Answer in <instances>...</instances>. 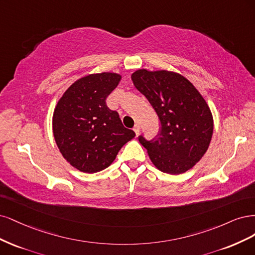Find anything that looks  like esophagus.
<instances>
[{
	"instance_id": "esophagus-1",
	"label": "esophagus",
	"mask_w": 255,
	"mask_h": 255,
	"mask_svg": "<svg viewBox=\"0 0 255 255\" xmlns=\"http://www.w3.org/2000/svg\"><path fill=\"white\" fill-rule=\"evenodd\" d=\"M139 129H141V127H139L138 124H136V125L133 127V131H134L136 135H138V133H139Z\"/></svg>"
}]
</instances>
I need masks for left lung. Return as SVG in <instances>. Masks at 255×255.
I'll return each mask as SVG.
<instances>
[{
  "instance_id": "8db88e82",
  "label": "left lung",
  "mask_w": 255,
  "mask_h": 255,
  "mask_svg": "<svg viewBox=\"0 0 255 255\" xmlns=\"http://www.w3.org/2000/svg\"><path fill=\"white\" fill-rule=\"evenodd\" d=\"M161 122L158 138L138 137L159 170L179 175L191 169L207 152L214 130L209 105L190 80L167 71L136 70L131 75Z\"/></svg>"
}]
</instances>
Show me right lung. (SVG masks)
Returning a JSON list of instances; mask_svg holds the SVG:
<instances>
[{"label": "right lung", "instance_id": "add662e5", "mask_svg": "<svg viewBox=\"0 0 255 255\" xmlns=\"http://www.w3.org/2000/svg\"><path fill=\"white\" fill-rule=\"evenodd\" d=\"M121 79V74L113 72L89 74L72 84L55 107V142L62 157L80 171L93 174L110 166L135 136L106 105Z\"/></svg>", "mask_w": 255, "mask_h": 255}]
</instances>
